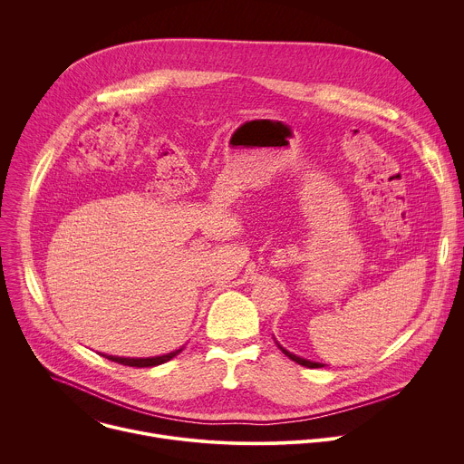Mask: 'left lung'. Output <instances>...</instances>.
Listing matches in <instances>:
<instances>
[{"instance_id":"obj_1","label":"left lung","mask_w":464,"mask_h":464,"mask_svg":"<svg viewBox=\"0 0 464 464\" xmlns=\"http://www.w3.org/2000/svg\"><path fill=\"white\" fill-rule=\"evenodd\" d=\"M279 349L290 358V360H294L295 363H299V365H303V367H308V369H317V367H323L321 363H317V362H310V360H304V358H299V356H295V354H292V353H288L286 349H283L281 345H279Z\"/></svg>"}]
</instances>
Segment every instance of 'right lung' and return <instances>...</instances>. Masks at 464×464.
<instances>
[{
	"mask_svg": "<svg viewBox=\"0 0 464 464\" xmlns=\"http://www.w3.org/2000/svg\"><path fill=\"white\" fill-rule=\"evenodd\" d=\"M179 353H181V349H178L174 353H169V354H163V356H156V358H119V356H106V354H102V356L111 360V362L128 365V367H154V365H161V363L172 360Z\"/></svg>",
	"mask_w": 464,
	"mask_h": 464,
	"instance_id": "obj_1",
	"label": "right lung"
}]
</instances>
